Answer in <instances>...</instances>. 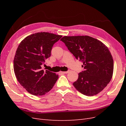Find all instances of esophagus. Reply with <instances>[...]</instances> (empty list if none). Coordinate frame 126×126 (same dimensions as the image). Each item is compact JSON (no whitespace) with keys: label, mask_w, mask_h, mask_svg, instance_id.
I'll list each match as a JSON object with an SVG mask.
<instances>
[{"label":"esophagus","mask_w":126,"mask_h":126,"mask_svg":"<svg viewBox=\"0 0 126 126\" xmlns=\"http://www.w3.org/2000/svg\"><path fill=\"white\" fill-rule=\"evenodd\" d=\"M69 71H60V73H61V74H67V73H68V72H69Z\"/></svg>","instance_id":"esophagus-1"}]
</instances>
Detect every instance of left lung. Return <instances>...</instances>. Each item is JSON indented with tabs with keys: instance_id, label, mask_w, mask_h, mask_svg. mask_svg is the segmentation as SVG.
I'll use <instances>...</instances> for the list:
<instances>
[{
	"instance_id": "obj_1",
	"label": "left lung",
	"mask_w": 126,
	"mask_h": 126,
	"mask_svg": "<svg viewBox=\"0 0 126 126\" xmlns=\"http://www.w3.org/2000/svg\"><path fill=\"white\" fill-rule=\"evenodd\" d=\"M60 40L83 63L85 70L78 74L77 80L73 83L75 88L87 96L101 92L113 75V60L108 47L88 36H64Z\"/></svg>"
}]
</instances>
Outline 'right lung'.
<instances>
[{
    "mask_svg": "<svg viewBox=\"0 0 126 126\" xmlns=\"http://www.w3.org/2000/svg\"><path fill=\"white\" fill-rule=\"evenodd\" d=\"M62 36L40 32L32 34L19 45L14 60L18 81L30 94L43 96L54 87L58 75L41 70V65L51 56L54 44Z\"/></svg>",
    "mask_w": 126,
    "mask_h": 126,
    "instance_id": "1",
    "label": "right lung"
}]
</instances>
